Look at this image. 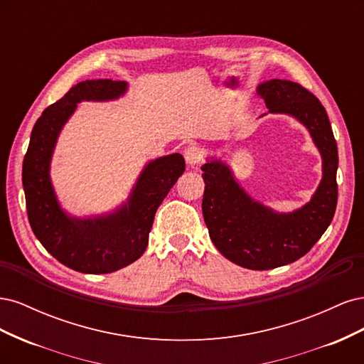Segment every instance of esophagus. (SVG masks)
I'll return each instance as SVG.
<instances>
[{"label":"esophagus","instance_id":"esophagus-1","mask_svg":"<svg viewBox=\"0 0 364 364\" xmlns=\"http://www.w3.org/2000/svg\"><path fill=\"white\" fill-rule=\"evenodd\" d=\"M183 156H185L186 164L191 165V167H194V165H199L202 162V159H203V150L199 146L193 144L190 147H186Z\"/></svg>","mask_w":364,"mask_h":364}]
</instances>
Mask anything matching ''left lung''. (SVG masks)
<instances>
[{
    "label": "left lung",
    "mask_w": 364,
    "mask_h": 364,
    "mask_svg": "<svg viewBox=\"0 0 364 364\" xmlns=\"http://www.w3.org/2000/svg\"><path fill=\"white\" fill-rule=\"evenodd\" d=\"M257 94L269 114L290 115L310 132L322 156V181L310 202L291 213H278L252 199L226 162L209 158L202 165V211L209 237L223 257L250 270H269L304 257L331 223L338 153L325 107L304 86L273 79L259 83Z\"/></svg>",
    "instance_id": "1"
}]
</instances>
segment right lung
I'll list each match as a JSON object with an SVG mask.
<instances>
[{
	"instance_id": "obj_1",
	"label": "right lung",
	"mask_w": 364,
	"mask_h": 364,
	"mask_svg": "<svg viewBox=\"0 0 364 364\" xmlns=\"http://www.w3.org/2000/svg\"><path fill=\"white\" fill-rule=\"evenodd\" d=\"M126 91V82L111 79L77 83L38 118L24 156L23 185L33 232L63 266L82 273H111L136 261L149 245L156 209L185 171L179 153L161 156L146 164L129 199L114 211L83 218L63 211L50 165L65 123L77 103L117 100Z\"/></svg>"
}]
</instances>
